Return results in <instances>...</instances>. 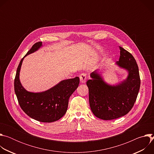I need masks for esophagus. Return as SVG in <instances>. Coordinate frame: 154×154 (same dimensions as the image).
<instances>
[{
    "instance_id": "1",
    "label": "esophagus",
    "mask_w": 154,
    "mask_h": 154,
    "mask_svg": "<svg viewBox=\"0 0 154 154\" xmlns=\"http://www.w3.org/2000/svg\"><path fill=\"white\" fill-rule=\"evenodd\" d=\"M80 82L82 83H84L86 82V75L85 73H82L80 75Z\"/></svg>"
}]
</instances>
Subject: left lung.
<instances>
[{
    "instance_id": "1",
    "label": "left lung",
    "mask_w": 154,
    "mask_h": 154,
    "mask_svg": "<svg viewBox=\"0 0 154 154\" xmlns=\"http://www.w3.org/2000/svg\"><path fill=\"white\" fill-rule=\"evenodd\" d=\"M120 57L116 64L127 71L126 79L116 85L106 83L95 71L86 82L89 102L93 114L103 120H112L127 115L134 105L140 88V77L133 55L119 47Z\"/></svg>"
}]
</instances>
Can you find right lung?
I'll use <instances>...</instances> for the list:
<instances>
[{
    "instance_id": "add662e5",
    "label": "right lung",
    "mask_w": 154,
    "mask_h": 154,
    "mask_svg": "<svg viewBox=\"0 0 154 154\" xmlns=\"http://www.w3.org/2000/svg\"><path fill=\"white\" fill-rule=\"evenodd\" d=\"M42 42H36L21 59L14 79V91L22 109L30 118L42 122L58 121L66 113L69 99L79 86V77L61 81L51 89L41 92L27 91L21 85L19 72L24 57L38 51Z\"/></svg>"
}]
</instances>
